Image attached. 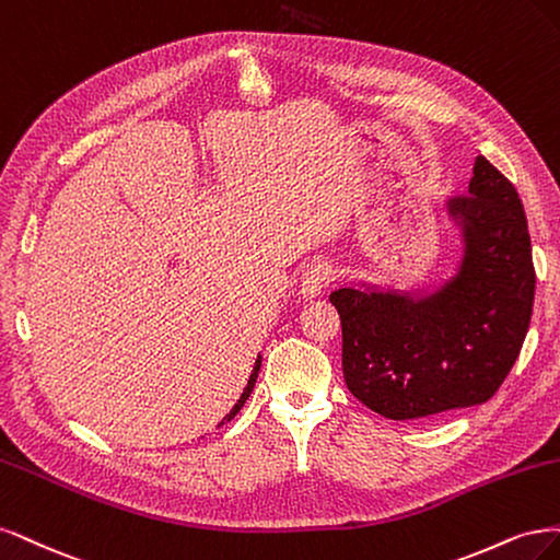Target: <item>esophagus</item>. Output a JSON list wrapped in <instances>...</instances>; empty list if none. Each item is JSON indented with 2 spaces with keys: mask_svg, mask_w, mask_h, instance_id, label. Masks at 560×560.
Instances as JSON below:
<instances>
[{
  "mask_svg": "<svg viewBox=\"0 0 560 560\" xmlns=\"http://www.w3.org/2000/svg\"><path fill=\"white\" fill-rule=\"evenodd\" d=\"M335 277H337V272L330 262H326V260L314 262L300 279V295L304 300H312V298L320 295L323 288H326Z\"/></svg>",
  "mask_w": 560,
  "mask_h": 560,
  "instance_id": "1",
  "label": "esophagus"
}]
</instances>
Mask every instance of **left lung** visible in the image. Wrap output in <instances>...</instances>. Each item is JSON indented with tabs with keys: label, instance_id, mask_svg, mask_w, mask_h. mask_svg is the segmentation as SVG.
Returning a JSON list of instances; mask_svg holds the SVG:
<instances>
[{
	"label": "left lung",
	"instance_id": "8db88e82",
	"mask_svg": "<svg viewBox=\"0 0 560 560\" xmlns=\"http://www.w3.org/2000/svg\"><path fill=\"white\" fill-rule=\"evenodd\" d=\"M451 200L465 223L460 272L421 302L339 288L347 388L386 419H425L491 400L526 339L535 265L514 184L483 155Z\"/></svg>",
	"mask_w": 560,
	"mask_h": 560
}]
</instances>
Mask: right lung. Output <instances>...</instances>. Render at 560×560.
<instances>
[{"label":"right lung","mask_w":560,"mask_h":560,"mask_svg":"<svg viewBox=\"0 0 560 560\" xmlns=\"http://www.w3.org/2000/svg\"><path fill=\"white\" fill-rule=\"evenodd\" d=\"M258 370H260V360H256V365H254V372H250V378H248V384H246V388H244V393H242V398H240V402L232 407V411L228 413V417H225L223 421H230V419L234 417V413H237V411L242 409L244 400L248 398V395H250V390H254V384H256V376H258Z\"/></svg>","instance_id":"right-lung-1"}]
</instances>
